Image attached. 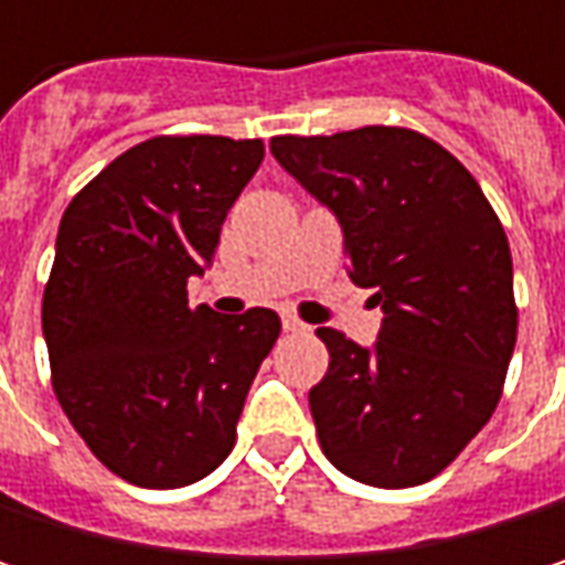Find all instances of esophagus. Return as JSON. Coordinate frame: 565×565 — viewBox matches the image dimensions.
Wrapping results in <instances>:
<instances>
[{
	"instance_id": "esophagus-1",
	"label": "esophagus",
	"mask_w": 565,
	"mask_h": 565,
	"mask_svg": "<svg viewBox=\"0 0 565 565\" xmlns=\"http://www.w3.org/2000/svg\"><path fill=\"white\" fill-rule=\"evenodd\" d=\"M281 327L287 333H303L307 330V323H300L297 317H281Z\"/></svg>"
}]
</instances>
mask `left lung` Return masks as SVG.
<instances>
[{
    "instance_id": "obj_1",
    "label": "left lung",
    "mask_w": 565,
    "mask_h": 565,
    "mask_svg": "<svg viewBox=\"0 0 565 565\" xmlns=\"http://www.w3.org/2000/svg\"><path fill=\"white\" fill-rule=\"evenodd\" d=\"M271 153L337 215L350 278L383 307L373 347L317 330L330 350L310 390L320 448L353 481L425 484L488 425L504 390L516 343L504 225L478 179L415 130L275 137Z\"/></svg>"
}]
</instances>
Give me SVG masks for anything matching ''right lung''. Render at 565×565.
I'll return each mask as SVG.
<instances>
[{
    "instance_id": "add662e5",
    "label": "right lung",
    "mask_w": 565,
    "mask_h": 565,
    "mask_svg": "<svg viewBox=\"0 0 565 565\" xmlns=\"http://www.w3.org/2000/svg\"><path fill=\"white\" fill-rule=\"evenodd\" d=\"M262 160V140L153 137L61 215L42 300L52 386L94 458L137 488H185L228 458L281 333L268 307L218 317L185 297Z\"/></svg>"
}]
</instances>
